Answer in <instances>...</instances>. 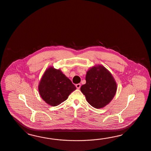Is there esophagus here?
<instances>
[{
    "instance_id": "34e87169",
    "label": "esophagus",
    "mask_w": 151,
    "mask_h": 151,
    "mask_svg": "<svg viewBox=\"0 0 151 151\" xmlns=\"http://www.w3.org/2000/svg\"><path fill=\"white\" fill-rule=\"evenodd\" d=\"M76 88H78V89H79V88H80V87H81V84H80V83L76 84Z\"/></svg>"
}]
</instances>
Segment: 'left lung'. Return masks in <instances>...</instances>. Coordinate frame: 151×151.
Instances as JSON below:
<instances>
[{
    "mask_svg": "<svg viewBox=\"0 0 151 151\" xmlns=\"http://www.w3.org/2000/svg\"><path fill=\"white\" fill-rule=\"evenodd\" d=\"M86 83L81 91L88 103L95 109L104 107L113 99L117 84L110 71L102 65L92 67L86 75Z\"/></svg>",
    "mask_w": 151,
    "mask_h": 151,
    "instance_id": "left-lung-1",
    "label": "left lung"
}]
</instances>
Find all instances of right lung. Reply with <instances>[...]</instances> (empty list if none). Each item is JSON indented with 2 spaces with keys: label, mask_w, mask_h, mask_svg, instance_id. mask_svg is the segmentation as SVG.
<instances>
[{
  "label": "right lung",
  "mask_w": 151,
  "mask_h": 151,
  "mask_svg": "<svg viewBox=\"0 0 151 151\" xmlns=\"http://www.w3.org/2000/svg\"><path fill=\"white\" fill-rule=\"evenodd\" d=\"M38 89L43 100L49 105L56 106L66 100L76 88L61 70L50 67L41 78Z\"/></svg>",
  "instance_id": "obj_1"
}]
</instances>
